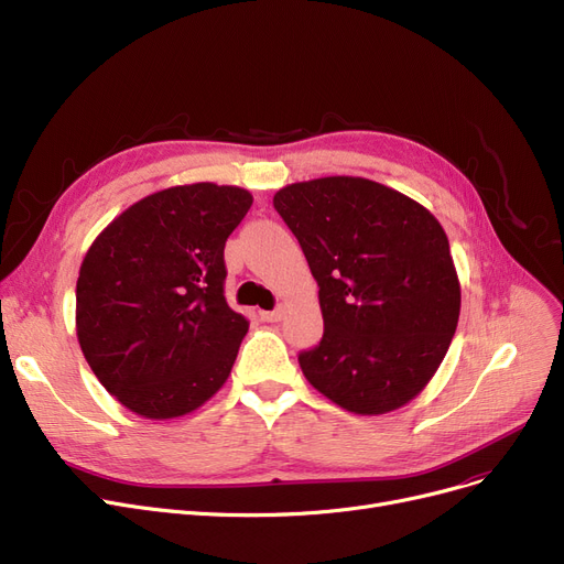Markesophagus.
Returning <instances> with one entry per match:
<instances>
[{
  "label": "esophagus",
  "mask_w": 564,
  "mask_h": 564,
  "mask_svg": "<svg viewBox=\"0 0 564 564\" xmlns=\"http://www.w3.org/2000/svg\"><path fill=\"white\" fill-rule=\"evenodd\" d=\"M260 317H262L264 323H279L281 317H283V306H279L274 311H260Z\"/></svg>",
  "instance_id": "34e87169"
}]
</instances>
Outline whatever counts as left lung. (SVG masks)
<instances>
[{"mask_svg":"<svg viewBox=\"0 0 564 564\" xmlns=\"http://www.w3.org/2000/svg\"><path fill=\"white\" fill-rule=\"evenodd\" d=\"M274 207L317 281L325 334L300 352L306 380L355 414L405 405L443 364L460 283L437 218L364 177L288 184Z\"/></svg>","mask_w":564,"mask_h":564,"instance_id":"left-lung-1","label":"left lung"}]
</instances>
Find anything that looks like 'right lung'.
<instances>
[{"label":"right lung","mask_w":564,"mask_h":564,"mask_svg":"<svg viewBox=\"0 0 564 564\" xmlns=\"http://www.w3.org/2000/svg\"><path fill=\"white\" fill-rule=\"evenodd\" d=\"M253 205L239 186H173L94 239L76 285V332L94 376L144 420L207 403L230 376L249 321L224 295V249Z\"/></svg>","instance_id":"obj_1"}]
</instances>
